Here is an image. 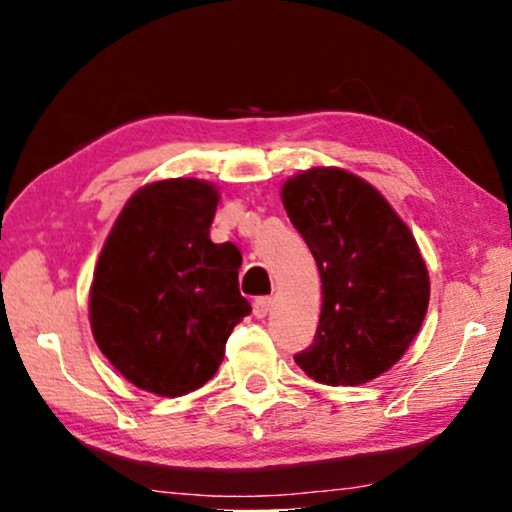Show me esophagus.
Instances as JSON below:
<instances>
[{"instance_id": "1", "label": "esophagus", "mask_w": 512, "mask_h": 512, "mask_svg": "<svg viewBox=\"0 0 512 512\" xmlns=\"http://www.w3.org/2000/svg\"><path fill=\"white\" fill-rule=\"evenodd\" d=\"M270 305H272V298H268V296L256 298V300H254V314H256V317L263 319L265 314L270 312Z\"/></svg>"}]
</instances>
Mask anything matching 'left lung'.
I'll return each instance as SVG.
<instances>
[{
    "mask_svg": "<svg viewBox=\"0 0 512 512\" xmlns=\"http://www.w3.org/2000/svg\"><path fill=\"white\" fill-rule=\"evenodd\" d=\"M286 214L317 261L321 317L293 356L312 380L354 387L405 354L429 307L419 247L382 193L338 167H312L282 188Z\"/></svg>",
    "mask_w": 512,
    "mask_h": 512,
    "instance_id": "1",
    "label": "left lung"
}]
</instances>
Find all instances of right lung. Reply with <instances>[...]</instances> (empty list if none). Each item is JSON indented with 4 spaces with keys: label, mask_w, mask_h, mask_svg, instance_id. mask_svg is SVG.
Returning a JSON list of instances; mask_svg holds the SVG:
<instances>
[{
    "label": "right lung",
    "mask_w": 512,
    "mask_h": 512,
    "mask_svg": "<svg viewBox=\"0 0 512 512\" xmlns=\"http://www.w3.org/2000/svg\"><path fill=\"white\" fill-rule=\"evenodd\" d=\"M219 191L165 179L125 202L90 286L97 347L135 387L184 396L212 380L228 335L251 312L237 286L242 254L209 240Z\"/></svg>",
    "instance_id": "obj_1"
}]
</instances>
